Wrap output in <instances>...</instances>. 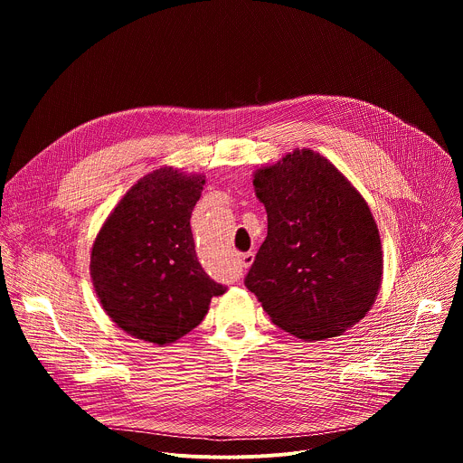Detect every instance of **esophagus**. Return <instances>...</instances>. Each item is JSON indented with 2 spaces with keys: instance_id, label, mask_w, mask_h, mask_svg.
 Wrapping results in <instances>:
<instances>
[{
  "instance_id": "34e87169",
  "label": "esophagus",
  "mask_w": 463,
  "mask_h": 463,
  "mask_svg": "<svg viewBox=\"0 0 463 463\" xmlns=\"http://www.w3.org/2000/svg\"><path fill=\"white\" fill-rule=\"evenodd\" d=\"M254 261V254L252 252H243V254H240L238 256V263H240V268L241 269H247V268H250V263Z\"/></svg>"
}]
</instances>
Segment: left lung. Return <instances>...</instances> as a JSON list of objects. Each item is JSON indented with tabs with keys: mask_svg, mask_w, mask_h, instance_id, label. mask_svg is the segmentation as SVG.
<instances>
[{
	"mask_svg": "<svg viewBox=\"0 0 463 463\" xmlns=\"http://www.w3.org/2000/svg\"><path fill=\"white\" fill-rule=\"evenodd\" d=\"M268 236L245 286L273 324L302 341H326L357 324L377 298L383 250L359 190L309 148L254 172Z\"/></svg>",
	"mask_w": 463,
	"mask_h": 463,
	"instance_id": "obj_1",
	"label": "left lung"
}]
</instances>
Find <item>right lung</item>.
I'll list each match as a JSON object with an SVG mask.
<instances>
[{
    "instance_id": "add662e5",
    "label": "right lung",
    "mask_w": 463,
    "mask_h": 463,
    "mask_svg": "<svg viewBox=\"0 0 463 463\" xmlns=\"http://www.w3.org/2000/svg\"><path fill=\"white\" fill-rule=\"evenodd\" d=\"M202 174L161 166L131 186L100 227L90 271L108 317L131 337L172 345L200 324L225 293L202 268L190 216Z\"/></svg>"
}]
</instances>
